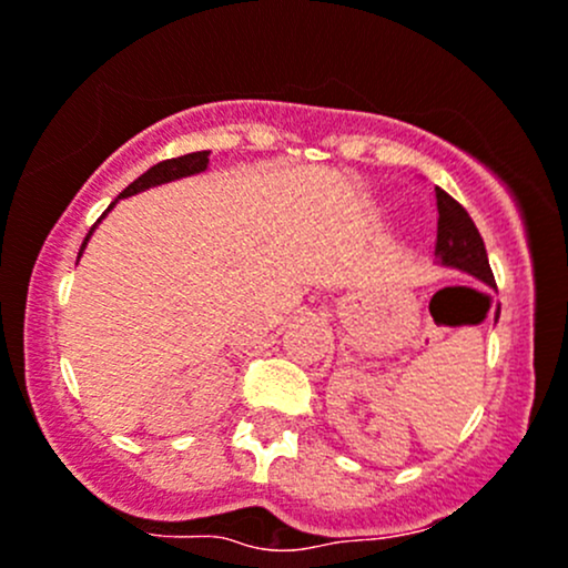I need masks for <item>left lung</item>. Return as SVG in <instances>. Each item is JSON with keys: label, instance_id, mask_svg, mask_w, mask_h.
I'll list each match as a JSON object with an SVG mask.
<instances>
[{"label": "left lung", "instance_id": "left-lung-1", "mask_svg": "<svg viewBox=\"0 0 568 568\" xmlns=\"http://www.w3.org/2000/svg\"><path fill=\"white\" fill-rule=\"evenodd\" d=\"M435 204H438V239H435V253H438L440 264L463 268V272L474 274L481 283L493 285L495 288V277L487 261L485 242H481L474 220H470L468 212L440 187H435ZM495 318H498V315H495Z\"/></svg>", "mask_w": 568, "mask_h": 568}]
</instances>
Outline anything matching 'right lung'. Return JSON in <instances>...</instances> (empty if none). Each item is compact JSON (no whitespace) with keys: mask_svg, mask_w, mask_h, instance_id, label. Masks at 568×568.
I'll return each mask as SVG.
<instances>
[{"mask_svg":"<svg viewBox=\"0 0 568 568\" xmlns=\"http://www.w3.org/2000/svg\"><path fill=\"white\" fill-rule=\"evenodd\" d=\"M206 165H209V152H193V154H184V158L163 160V163L152 165V169H149L146 174H141L139 179H135L133 184H128V187L122 190V195H119V199H124V195L141 193V190L154 187V184L174 182V179H182V176H190V174H199V171H206ZM111 206H113V204H111ZM111 206H109V209H111ZM109 209H105V212H109ZM103 217H105V214H103ZM103 217H100V220H103ZM100 220H98V223H100ZM98 223H94V225H98ZM94 225H92V231H94ZM92 231H89L87 239H83L81 253H83V247H87V242H89V236H92ZM81 253H79V258H81Z\"/></svg>","mask_w":568,"mask_h":568,"instance_id":"obj_1","label":"right lung"}]
</instances>
